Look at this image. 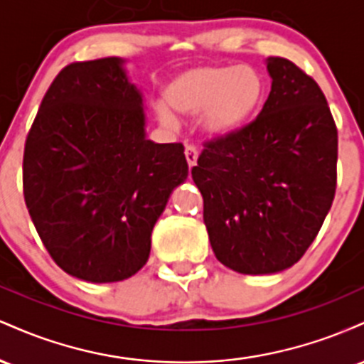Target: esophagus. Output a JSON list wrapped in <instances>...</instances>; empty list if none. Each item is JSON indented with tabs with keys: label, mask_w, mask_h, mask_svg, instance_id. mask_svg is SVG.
I'll return each instance as SVG.
<instances>
[{
	"label": "esophagus",
	"mask_w": 364,
	"mask_h": 364,
	"mask_svg": "<svg viewBox=\"0 0 364 364\" xmlns=\"http://www.w3.org/2000/svg\"><path fill=\"white\" fill-rule=\"evenodd\" d=\"M185 156H186L188 166H190V168H193V166L196 164V159H198V149H196L195 145H186Z\"/></svg>",
	"instance_id": "esophagus-1"
}]
</instances>
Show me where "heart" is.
I'll use <instances>...</instances> for the list:
<instances>
[{
	"instance_id": "1",
	"label": "heart",
	"mask_w": 364,
	"mask_h": 364,
	"mask_svg": "<svg viewBox=\"0 0 364 364\" xmlns=\"http://www.w3.org/2000/svg\"><path fill=\"white\" fill-rule=\"evenodd\" d=\"M265 78L252 65L198 66L178 75L166 89V102L181 114L202 112L210 135H229L253 119L265 99ZM164 102L156 104L159 121L176 128L178 119Z\"/></svg>"
}]
</instances>
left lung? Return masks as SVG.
I'll list each match as a JSON object with an SVG mask.
<instances>
[{
    "mask_svg": "<svg viewBox=\"0 0 364 364\" xmlns=\"http://www.w3.org/2000/svg\"><path fill=\"white\" fill-rule=\"evenodd\" d=\"M269 99L252 123L205 141L191 178L217 260L240 274L289 269L318 235L337 185V128L310 75L267 58Z\"/></svg>",
    "mask_w": 364,
    "mask_h": 364,
    "instance_id": "8db88e82",
    "label": "left lung"
}]
</instances>
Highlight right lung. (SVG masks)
I'll return each mask as SVG.
<instances>
[{
    "label": "right lung",
    "instance_id": "right-lung-1",
    "mask_svg": "<svg viewBox=\"0 0 364 364\" xmlns=\"http://www.w3.org/2000/svg\"><path fill=\"white\" fill-rule=\"evenodd\" d=\"M123 63L65 66L23 152L37 235L66 274L97 284L124 281L147 263L154 225L188 176L181 144L145 136L144 99Z\"/></svg>",
    "mask_w": 364,
    "mask_h": 364
}]
</instances>
